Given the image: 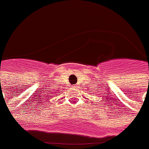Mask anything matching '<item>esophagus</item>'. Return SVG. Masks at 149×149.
<instances>
[{"instance_id":"obj_1","label":"esophagus","mask_w":149,"mask_h":149,"mask_svg":"<svg viewBox=\"0 0 149 149\" xmlns=\"http://www.w3.org/2000/svg\"><path fill=\"white\" fill-rule=\"evenodd\" d=\"M72 88H77V85H73V86H72Z\"/></svg>"}]
</instances>
